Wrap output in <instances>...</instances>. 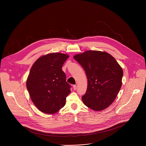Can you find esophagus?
I'll return each mask as SVG.
<instances>
[{"mask_svg":"<svg viewBox=\"0 0 146 146\" xmlns=\"http://www.w3.org/2000/svg\"><path fill=\"white\" fill-rule=\"evenodd\" d=\"M73 88L74 90H77V86H76V85H74V86H73Z\"/></svg>","mask_w":146,"mask_h":146,"instance_id":"34e87169","label":"esophagus"}]
</instances>
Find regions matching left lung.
Returning a JSON list of instances; mask_svg holds the SVG:
<instances>
[{
	"mask_svg": "<svg viewBox=\"0 0 146 146\" xmlns=\"http://www.w3.org/2000/svg\"><path fill=\"white\" fill-rule=\"evenodd\" d=\"M73 58L84 69L88 79L86 93L82 96L83 103L95 111L105 110L121 89L122 69L113 56L105 51L88 50Z\"/></svg>",
	"mask_w": 146,
	"mask_h": 146,
	"instance_id": "8db88e82",
	"label": "left lung"
}]
</instances>
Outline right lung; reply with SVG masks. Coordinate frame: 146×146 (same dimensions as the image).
<instances>
[{
  "label": "right lung",
  "mask_w": 146,
  "mask_h": 146,
  "mask_svg": "<svg viewBox=\"0 0 146 146\" xmlns=\"http://www.w3.org/2000/svg\"><path fill=\"white\" fill-rule=\"evenodd\" d=\"M69 55L54 52L38 58L32 65L27 88L35 106L41 112L55 114L66 104L70 86L62 68Z\"/></svg>",
  "instance_id": "add662e5"
}]
</instances>
